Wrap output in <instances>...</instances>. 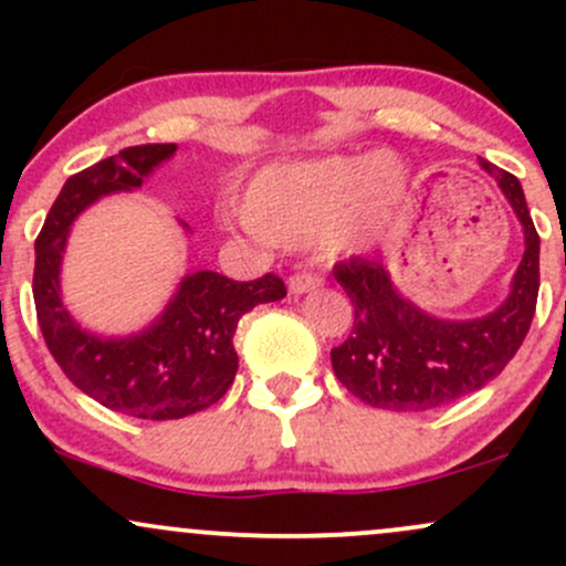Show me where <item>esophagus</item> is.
<instances>
[{"label": "esophagus", "mask_w": 566, "mask_h": 566, "mask_svg": "<svg viewBox=\"0 0 566 566\" xmlns=\"http://www.w3.org/2000/svg\"><path fill=\"white\" fill-rule=\"evenodd\" d=\"M324 284V276L319 274H295L290 276V292L292 295H303V292L319 290Z\"/></svg>", "instance_id": "34e87169"}]
</instances>
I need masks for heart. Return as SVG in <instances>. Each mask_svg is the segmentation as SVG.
Masks as SVG:
<instances>
[{
  "label": "heart",
  "instance_id": "1",
  "mask_svg": "<svg viewBox=\"0 0 566 566\" xmlns=\"http://www.w3.org/2000/svg\"><path fill=\"white\" fill-rule=\"evenodd\" d=\"M407 184L405 165L388 154L271 165L247 186L242 223L279 244L356 252L391 220Z\"/></svg>",
  "mask_w": 566,
  "mask_h": 566
}]
</instances>
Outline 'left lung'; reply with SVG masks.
<instances>
[{"mask_svg":"<svg viewBox=\"0 0 566 566\" xmlns=\"http://www.w3.org/2000/svg\"><path fill=\"white\" fill-rule=\"evenodd\" d=\"M524 229V255L511 292L492 314L452 322L426 314L394 287L388 265L350 258L335 265V279L354 303V329L333 348L337 380L369 407L423 412L479 391L513 359L535 316L541 290V237L527 210L522 184L490 161Z\"/></svg>","mask_w":566,"mask_h":566,"instance_id":"1","label":"left lung"}]
</instances>
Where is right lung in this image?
Returning <instances> with one entry per match:
<instances>
[{
  "label": "right lung",
  "instance_id": "right-lung-1",
  "mask_svg": "<svg viewBox=\"0 0 566 566\" xmlns=\"http://www.w3.org/2000/svg\"><path fill=\"white\" fill-rule=\"evenodd\" d=\"M175 148V143L129 146L71 175L34 242L36 319L50 354L82 394L140 420H178L216 405L239 369L233 348L239 319L255 305L287 295L274 274L233 282L218 271H197L184 276L157 322L135 335L103 337L71 319L61 297L71 223L101 197L140 188Z\"/></svg>",
  "mask_w": 566,
  "mask_h": 566
}]
</instances>
